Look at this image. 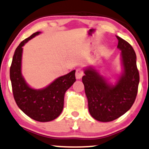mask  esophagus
<instances>
[{"mask_svg": "<svg viewBox=\"0 0 149 149\" xmlns=\"http://www.w3.org/2000/svg\"><path fill=\"white\" fill-rule=\"evenodd\" d=\"M84 75V71L82 70L81 69L79 68V69L77 70L76 72H75V76H76L77 79H81Z\"/></svg>", "mask_w": 149, "mask_h": 149, "instance_id": "34e87169", "label": "esophagus"}]
</instances>
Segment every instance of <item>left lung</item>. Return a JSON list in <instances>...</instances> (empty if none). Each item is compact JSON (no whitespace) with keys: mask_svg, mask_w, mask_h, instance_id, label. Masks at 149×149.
Here are the masks:
<instances>
[{"mask_svg":"<svg viewBox=\"0 0 149 149\" xmlns=\"http://www.w3.org/2000/svg\"><path fill=\"white\" fill-rule=\"evenodd\" d=\"M121 50L124 73L115 86L107 83L104 78L91 69L85 70L82 77L88 110L95 120L109 122L127 112L135 100L139 82L136 54L127 42L116 36Z\"/></svg>","mask_w":149,"mask_h":149,"instance_id":"obj_1","label":"left lung"}]
</instances>
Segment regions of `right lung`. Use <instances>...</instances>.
<instances>
[{
    "instance_id": "1",
    "label": "right lung",
    "mask_w": 149,
    "mask_h": 149,
    "mask_svg": "<svg viewBox=\"0 0 149 149\" xmlns=\"http://www.w3.org/2000/svg\"><path fill=\"white\" fill-rule=\"evenodd\" d=\"M39 33H33L17 47L10 66V76L14 98L20 109L33 120L48 122L56 118L62 112L65 93L76 79L75 70H72L41 90H35L26 84L21 72L22 47Z\"/></svg>"
}]
</instances>
